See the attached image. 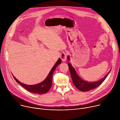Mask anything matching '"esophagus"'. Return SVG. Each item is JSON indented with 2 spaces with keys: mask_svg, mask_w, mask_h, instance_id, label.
<instances>
[{
  "mask_svg": "<svg viewBox=\"0 0 120 120\" xmlns=\"http://www.w3.org/2000/svg\"><path fill=\"white\" fill-rule=\"evenodd\" d=\"M67 54L66 52H63L61 54V56H60V58L61 59V60H62V61L63 62H65L67 59Z\"/></svg>",
  "mask_w": 120,
  "mask_h": 120,
  "instance_id": "34e87169",
  "label": "esophagus"
}]
</instances>
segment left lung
<instances>
[{"mask_svg":"<svg viewBox=\"0 0 120 120\" xmlns=\"http://www.w3.org/2000/svg\"><path fill=\"white\" fill-rule=\"evenodd\" d=\"M67 59L70 61V56H68L67 57ZM68 65L69 66V71L70 72L71 78L73 82L75 85V86L80 91L82 92H86L91 90H93L103 82L106 78L108 75L111 72V69L109 71L107 74L105 75L102 79L95 82H88L82 80L77 74L76 71L74 67L70 63H68Z\"/></svg>","mask_w":120,"mask_h":120,"instance_id":"obj_1","label":"left lung"}]
</instances>
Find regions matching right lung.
Here are the masks:
<instances>
[{"mask_svg": "<svg viewBox=\"0 0 120 120\" xmlns=\"http://www.w3.org/2000/svg\"><path fill=\"white\" fill-rule=\"evenodd\" d=\"M62 63L61 59L59 58L55 64L52 67L50 70L48 75L46 78L42 82L34 85H27L25 83H22L19 81L13 75H12L14 79L17 82L19 83L21 86L26 89L28 92H30L34 94H44L47 93L51 87L52 84V77L53 74L55 71L57 66Z\"/></svg>", "mask_w": 120, "mask_h": 120, "instance_id": "add662e5", "label": "right lung"}]
</instances>
